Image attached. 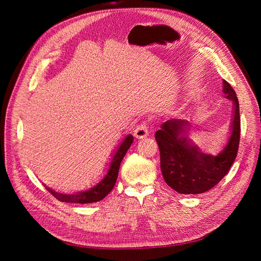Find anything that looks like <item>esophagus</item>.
<instances>
[{
	"mask_svg": "<svg viewBox=\"0 0 261 261\" xmlns=\"http://www.w3.org/2000/svg\"><path fill=\"white\" fill-rule=\"evenodd\" d=\"M148 134H149V130H148V128H147V126L145 125V123L138 126V127L135 128V130H134V136H135L136 139H139V140L147 138Z\"/></svg>",
	"mask_w": 261,
	"mask_h": 261,
	"instance_id": "34e87169",
	"label": "esophagus"
}]
</instances>
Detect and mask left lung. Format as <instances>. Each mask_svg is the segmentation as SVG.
<instances>
[{
  "label": "left lung",
  "instance_id": "obj_1",
  "mask_svg": "<svg viewBox=\"0 0 261 261\" xmlns=\"http://www.w3.org/2000/svg\"><path fill=\"white\" fill-rule=\"evenodd\" d=\"M225 98L232 103V118L227 143L217 155L202 152L188 138L190 122L169 119L155 132L160 148L161 170L169 187L184 195H198L220 182L234 163L240 141L239 102L235 91L223 80Z\"/></svg>",
  "mask_w": 261,
  "mask_h": 261
}]
</instances>
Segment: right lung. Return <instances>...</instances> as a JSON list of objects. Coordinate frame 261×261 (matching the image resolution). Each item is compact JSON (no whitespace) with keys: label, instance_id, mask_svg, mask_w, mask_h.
I'll list each match as a JSON object with an SVG mask.
<instances>
[{"label":"right lung","instance_id":"right-lung-1","mask_svg":"<svg viewBox=\"0 0 261 261\" xmlns=\"http://www.w3.org/2000/svg\"><path fill=\"white\" fill-rule=\"evenodd\" d=\"M133 143V136L131 134H128L125 139L122 140L110 162L109 168L107 169V173L102 179L93 187L85 190V191H78L75 194H61L57 193L46 186V189L49 193L61 202L66 203H79V204H87V203H94L102 200L105 197L108 196V194L111 191L116 183L117 175L119 171L120 163L125 156L128 149L131 147Z\"/></svg>","mask_w":261,"mask_h":261}]
</instances>
